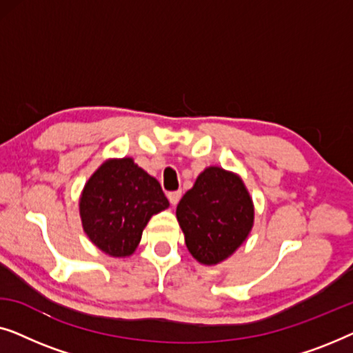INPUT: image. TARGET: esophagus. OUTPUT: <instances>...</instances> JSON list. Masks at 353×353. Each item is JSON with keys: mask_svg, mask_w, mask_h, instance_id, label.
Returning a JSON list of instances; mask_svg holds the SVG:
<instances>
[{"mask_svg": "<svg viewBox=\"0 0 353 353\" xmlns=\"http://www.w3.org/2000/svg\"><path fill=\"white\" fill-rule=\"evenodd\" d=\"M167 197H168V201H170L172 205H176L178 201L181 199V191H172V192H168Z\"/></svg>", "mask_w": 353, "mask_h": 353, "instance_id": "esophagus-1", "label": "esophagus"}]
</instances>
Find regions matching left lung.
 Here are the masks:
<instances>
[{"mask_svg":"<svg viewBox=\"0 0 353 353\" xmlns=\"http://www.w3.org/2000/svg\"><path fill=\"white\" fill-rule=\"evenodd\" d=\"M254 201L238 173L210 165L176 205L186 248L202 265H219L245 243L254 226Z\"/></svg>","mask_w":353,"mask_h":353,"instance_id":"8db88e82","label":"left lung"}]
</instances>
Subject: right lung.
Masks as SVG:
<instances>
[{
    "label": "right lung",
    "mask_w": 353,
    "mask_h": 353,
    "mask_svg": "<svg viewBox=\"0 0 353 353\" xmlns=\"http://www.w3.org/2000/svg\"><path fill=\"white\" fill-rule=\"evenodd\" d=\"M161 183L132 157L108 159L81 190V226L99 250L114 259L134 254L152 215L168 209Z\"/></svg>",
    "instance_id": "1"
}]
</instances>
